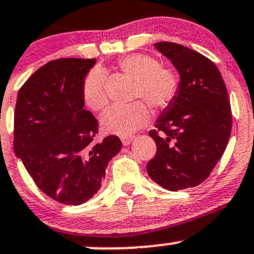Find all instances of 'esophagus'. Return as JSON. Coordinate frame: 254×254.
<instances>
[{
    "label": "esophagus",
    "instance_id": "obj_1",
    "mask_svg": "<svg viewBox=\"0 0 254 254\" xmlns=\"http://www.w3.org/2000/svg\"><path fill=\"white\" fill-rule=\"evenodd\" d=\"M132 138H133V136L129 135V136H122V137H121V140H122L123 144H124V146H129V144L131 143Z\"/></svg>",
    "mask_w": 254,
    "mask_h": 254
}]
</instances>
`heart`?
<instances>
[{"mask_svg":"<svg viewBox=\"0 0 254 254\" xmlns=\"http://www.w3.org/2000/svg\"><path fill=\"white\" fill-rule=\"evenodd\" d=\"M123 73L135 80L133 97H142L154 110H165L176 99L180 82L172 69L161 67L155 58L147 54H130L118 61ZM106 76L100 68L88 72L83 80L82 93L85 104L94 111H100L108 101L105 89ZM150 111L143 101L129 105L110 106L101 114V127L106 132L127 136L146 125Z\"/></svg>","mask_w":254,"mask_h":254,"instance_id":"b5f03b06","label":"heart"}]
</instances>
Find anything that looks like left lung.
Listing matches in <instances>:
<instances>
[{"label": "left lung", "mask_w": 254, "mask_h": 254, "mask_svg": "<svg viewBox=\"0 0 254 254\" xmlns=\"http://www.w3.org/2000/svg\"><path fill=\"white\" fill-rule=\"evenodd\" d=\"M154 47L177 69L180 88L149 131L157 154L147 172L159 186L177 191L204 182L222 158L231 132L230 101L221 72L210 59L171 42Z\"/></svg>", "instance_id": "1"}]
</instances>
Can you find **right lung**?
Returning <instances> with one entry per match:
<instances>
[{
  "label": "right lung",
  "instance_id": "obj_1",
  "mask_svg": "<svg viewBox=\"0 0 254 254\" xmlns=\"http://www.w3.org/2000/svg\"><path fill=\"white\" fill-rule=\"evenodd\" d=\"M95 59L49 61L21 86L14 113V152L38 188L61 204H84L101 188L122 148L111 135L94 143L99 123L84 108L83 80Z\"/></svg>",
  "mask_w": 254,
  "mask_h": 254
}]
</instances>
